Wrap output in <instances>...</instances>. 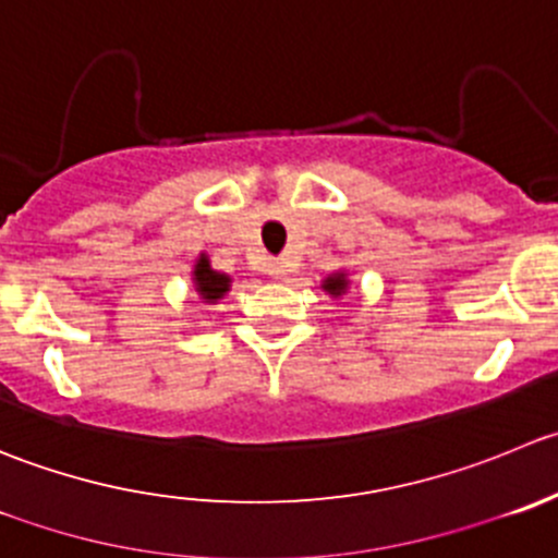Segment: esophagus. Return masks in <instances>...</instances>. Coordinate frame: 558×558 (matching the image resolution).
<instances>
[{"instance_id": "esophagus-1", "label": "esophagus", "mask_w": 558, "mask_h": 558, "mask_svg": "<svg viewBox=\"0 0 558 558\" xmlns=\"http://www.w3.org/2000/svg\"><path fill=\"white\" fill-rule=\"evenodd\" d=\"M272 275H275V278H280V275H283V267H280V264H275Z\"/></svg>"}]
</instances>
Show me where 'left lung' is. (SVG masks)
Segmentation results:
<instances>
[{"mask_svg":"<svg viewBox=\"0 0 558 558\" xmlns=\"http://www.w3.org/2000/svg\"><path fill=\"white\" fill-rule=\"evenodd\" d=\"M324 291H329L332 296L345 294V278H343V275H332V278L324 280Z\"/></svg>","mask_w":558,"mask_h":558,"instance_id":"obj_1","label":"left lung"}]
</instances>
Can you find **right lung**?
I'll list each match as a JSON object with an SVG mask.
<instances>
[{"mask_svg":"<svg viewBox=\"0 0 558 558\" xmlns=\"http://www.w3.org/2000/svg\"><path fill=\"white\" fill-rule=\"evenodd\" d=\"M196 289H198V294H202V300L218 302L220 296L229 291V278L220 272H215V269H209L207 256H202L196 264Z\"/></svg>","mask_w":558,"mask_h":558,"instance_id":"add662e5","label":"right lung"}]
</instances>
